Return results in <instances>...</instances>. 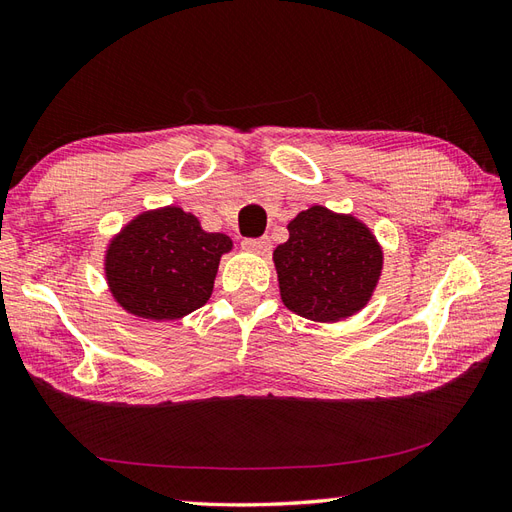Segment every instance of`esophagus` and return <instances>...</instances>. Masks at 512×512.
<instances>
[{"mask_svg": "<svg viewBox=\"0 0 512 512\" xmlns=\"http://www.w3.org/2000/svg\"><path fill=\"white\" fill-rule=\"evenodd\" d=\"M243 250L245 252H252V254H269L271 250V241L267 237H260V239H245L243 241Z\"/></svg>", "mask_w": 512, "mask_h": 512, "instance_id": "34e87169", "label": "esophagus"}]
</instances>
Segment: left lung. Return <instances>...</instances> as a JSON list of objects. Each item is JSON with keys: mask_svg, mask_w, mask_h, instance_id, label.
I'll return each instance as SVG.
<instances>
[{"mask_svg": "<svg viewBox=\"0 0 512 512\" xmlns=\"http://www.w3.org/2000/svg\"><path fill=\"white\" fill-rule=\"evenodd\" d=\"M273 262L290 312L316 323H338L370 301L383 252L375 234L353 215L310 206L288 224V241L275 247Z\"/></svg>", "mask_w": 512, "mask_h": 512, "instance_id": "1", "label": "left lung"}]
</instances>
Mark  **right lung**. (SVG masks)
Wrapping results in <instances>:
<instances>
[{"label":"right lung","instance_id":"1","mask_svg":"<svg viewBox=\"0 0 512 512\" xmlns=\"http://www.w3.org/2000/svg\"><path fill=\"white\" fill-rule=\"evenodd\" d=\"M230 237L202 230L178 206L144 211L109 241L105 278L118 306L146 321H176L213 293L219 258Z\"/></svg>","mask_w":512,"mask_h":512}]
</instances>
